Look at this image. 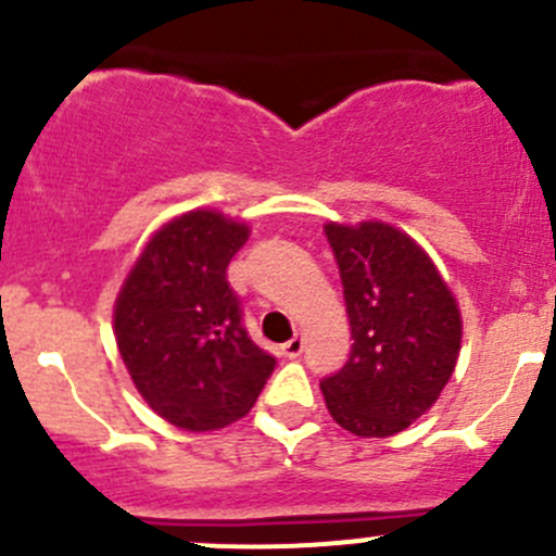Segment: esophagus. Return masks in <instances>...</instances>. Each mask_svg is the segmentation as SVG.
<instances>
[{"label": "esophagus", "mask_w": 556, "mask_h": 556, "mask_svg": "<svg viewBox=\"0 0 556 556\" xmlns=\"http://www.w3.org/2000/svg\"><path fill=\"white\" fill-rule=\"evenodd\" d=\"M301 352H304V339H301V336H293V339L285 341L282 344V355L290 357V361H295Z\"/></svg>", "instance_id": "1"}]
</instances>
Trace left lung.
Segmentation results:
<instances>
[{"label": "left lung", "instance_id": "1", "mask_svg": "<svg viewBox=\"0 0 556 556\" xmlns=\"http://www.w3.org/2000/svg\"><path fill=\"white\" fill-rule=\"evenodd\" d=\"M352 344L319 382L330 417L361 439H384L422 417L450 382L463 339L457 301L428 252L387 223H328Z\"/></svg>", "mask_w": 556, "mask_h": 556}]
</instances>
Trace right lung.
<instances>
[{
    "instance_id": "right-lung-1",
    "label": "right lung",
    "mask_w": 556,
    "mask_h": 556,
    "mask_svg": "<svg viewBox=\"0 0 556 556\" xmlns=\"http://www.w3.org/2000/svg\"><path fill=\"white\" fill-rule=\"evenodd\" d=\"M244 223L195 210L150 239L115 304V339L139 395L182 430H217L244 417L274 361L247 333L228 263Z\"/></svg>"
}]
</instances>
